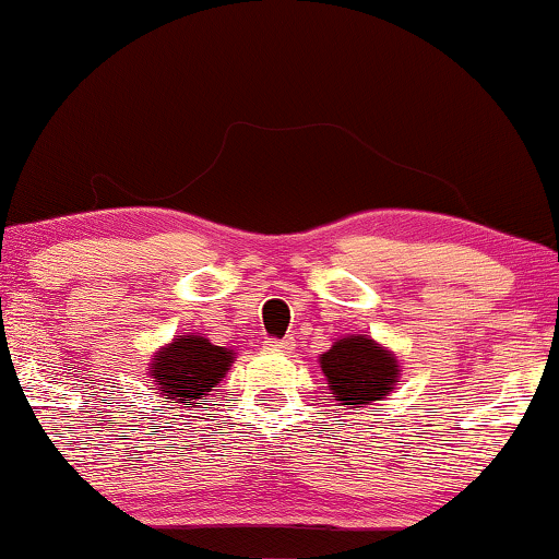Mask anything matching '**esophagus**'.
I'll return each instance as SVG.
<instances>
[{
	"mask_svg": "<svg viewBox=\"0 0 559 559\" xmlns=\"http://www.w3.org/2000/svg\"><path fill=\"white\" fill-rule=\"evenodd\" d=\"M266 349H272V352H293L295 349V342H293V338H270V342H266Z\"/></svg>",
	"mask_w": 559,
	"mask_h": 559,
	"instance_id": "1",
	"label": "esophagus"
}]
</instances>
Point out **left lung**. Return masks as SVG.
Returning <instances> with one entry per match:
<instances>
[{
    "mask_svg": "<svg viewBox=\"0 0 559 559\" xmlns=\"http://www.w3.org/2000/svg\"><path fill=\"white\" fill-rule=\"evenodd\" d=\"M321 369L331 397L342 403L344 411L365 408L390 395L401 374L395 354L365 333L333 342L331 349L321 354Z\"/></svg>",
    "mask_w": 559,
    "mask_h": 559,
    "instance_id": "1",
    "label": "left lung"
}]
</instances>
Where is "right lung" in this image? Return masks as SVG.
<instances>
[{"instance_id":"right-lung-1","label":"right lung","mask_w":559,"mask_h":559,"mask_svg":"<svg viewBox=\"0 0 559 559\" xmlns=\"http://www.w3.org/2000/svg\"><path fill=\"white\" fill-rule=\"evenodd\" d=\"M234 359V349L210 344L205 336H179L156 352L148 372L158 395L166 397L164 403L192 408L198 401H207V393L226 377Z\"/></svg>"}]
</instances>
